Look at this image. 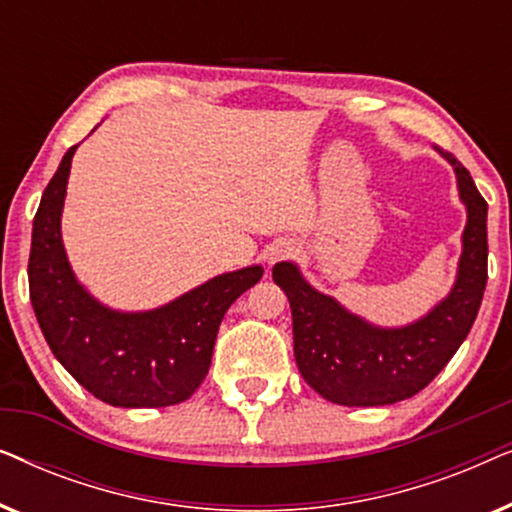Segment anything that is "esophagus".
<instances>
[{
    "label": "esophagus",
    "mask_w": 512,
    "mask_h": 512,
    "mask_svg": "<svg viewBox=\"0 0 512 512\" xmlns=\"http://www.w3.org/2000/svg\"><path fill=\"white\" fill-rule=\"evenodd\" d=\"M293 254H296V244H293V242H277L268 249V256H265V258H268V263L272 265L277 261H284V258H289Z\"/></svg>",
    "instance_id": "esophagus-1"
}]
</instances>
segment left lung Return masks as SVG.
Returning <instances> with one entry per match:
<instances>
[{"instance_id": "obj_1", "label": "left lung", "mask_w": 512, "mask_h": 512, "mask_svg": "<svg viewBox=\"0 0 512 512\" xmlns=\"http://www.w3.org/2000/svg\"><path fill=\"white\" fill-rule=\"evenodd\" d=\"M457 174L466 207L457 277L447 296L405 326H377L314 289L296 263L282 261L272 279L293 317V354L303 380L326 401L368 408L422 391L466 340L487 286V202L452 153L438 151Z\"/></svg>"}]
</instances>
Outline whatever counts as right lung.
Here are the masks:
<instances>
[{
    "instance_id": "1",
    "label": "right lung",
    "mask_w": 512,
    "mask_h": 512,
    "mask_svg": "<svg viewBox=\"0 0 512 512\" xmlns=\"http://www.w3.org/2000/svg\"><path fill=\"white\" fill-rule=\"evenodd\" d=\"M72 146L41 195L27 277L44 338L69 375L114 408H165L191 398L212 363L228 307L263 277L261 265L223 272L142 312L104 305L76 279L62 244Z\"/></svg>"
}]
</instances>
